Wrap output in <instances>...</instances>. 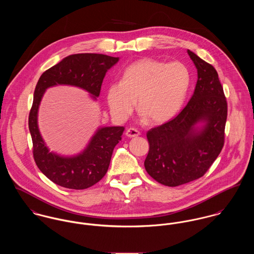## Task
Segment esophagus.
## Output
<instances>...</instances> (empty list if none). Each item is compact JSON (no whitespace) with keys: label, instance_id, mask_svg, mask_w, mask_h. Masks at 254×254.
<instances>
[{"label":"esophagus","instance_id":"esophagus-1","mask_svg":"<svg viewBox=\"0 0 254 254\" xmlns=\"http://www.w3.org/2000/svg\"><path fill=\"white\" fill-rule=\"evenodd\" d=\"M126 136L127 137H129V138H134V137H137V136H139L140 135V131L139 130H137V129H135V128H128L127 130H126Z\"/></svg>","mask_w":254,"mask_h":254}]
</instances>
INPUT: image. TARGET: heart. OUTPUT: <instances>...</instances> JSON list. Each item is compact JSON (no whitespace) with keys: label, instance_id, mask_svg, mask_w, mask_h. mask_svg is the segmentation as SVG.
I'll return each mask as SVG.
<instances>
[{"label":"heart","instance_id":"obj_1","mask_svg":"<svg viewBox=\"0 0 254 254\" xmlns=\"http://www.w3.org/2000/svg\"><path fill=\"white\" fill-rule=\"evenodd\" d=\"M190 84L188 66L180 62L143 59L124 69L120 82L109 84L107 103L117 120H125L138 101L150 123H164L181 109Z\"/></svg>","mask_w":254,"mask_h":254}]
</instances>
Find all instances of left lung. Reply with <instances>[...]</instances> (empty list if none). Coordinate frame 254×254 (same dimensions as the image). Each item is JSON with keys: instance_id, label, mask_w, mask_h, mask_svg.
<instances>
[{"instance_id": "obj_1", "label": "left lung", "mask_w": 254, "mask_h": 254, "mask_svg": "<svg viewBox=\"0 0 254 254\" xmlns=\"http://www.w3.org/2000/svg\"><path fill=\"white\" fill-rule=\"evenodd\" d=\"M197 69L193 95L181 112L146 133L149 144L145 160L148 175L168 187L202 177L222 150L227 101L216 69L188 50ZM204 125L198 128L197 123Z\"/></svg>"}]
</instances>
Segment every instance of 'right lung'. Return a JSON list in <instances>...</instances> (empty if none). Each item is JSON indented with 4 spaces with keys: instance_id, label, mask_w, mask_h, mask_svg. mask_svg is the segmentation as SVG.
<instances>
[{
    "instance_id": "obj_1",
    "label": "right lung",
    "mask_w": 254,
    "mask_h": 254,
    "mask_svg": "<svg viewBox=\"0 0 254 254\" xmlns=\"http://www.w3.org/2000/svg\"><path fill=\"white\" fill-rule=\"evenodd\" d=\"M118 58L101 54H76L43 73L34 91L28 127L33 143V157L40 171L55 184L72 190H84L97 184L109 169L114 146L121 140L124 127L100 128L89 145L72 157L50 152L37 123L38 109L45 91L56 85H71L89 92L97 100L106 73Z\"/></svg>"
}]
</instances>
